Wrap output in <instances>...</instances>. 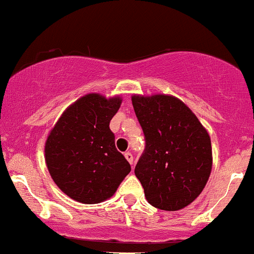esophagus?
Listing matches in <instances>:
<instances>
[{"mask_svg": "<svg viewBox=\"0 0 254 254\" xmlns=\"http://www.w3.org/2000/svg\"><path fill=\"white\" fill-rule=\"evenodd\" d=\"M124 156H125V158H127V162H129L130 163V164H134V156H132V153H131V152H129V151H127V152H125V153H124Z\"/></svg>", "mask_w": 254, "mask_h": 254, "instance_id": "34e87169", "label": "esophagus"}]
</instances>
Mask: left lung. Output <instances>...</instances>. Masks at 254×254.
I'll list each match as a JSON object with an SVG mask.
<instances>
[{"label": "left lung", "mask_w": 254, "mask_h": 254, "mask_svg": "<svg viewBox=\"0 0 254 254\" xmlns=\"http://www.w3.org/2000/svg\"><path fill=\"white\" fill-rule=\"evenodd\" d=\"M145 135V149L135 167L153 207L179 210L193 202L212 170L208 132L185 103L167 95L131 98Z\"/></svg>", "instance_id": "8db88e82"}]
</instances>
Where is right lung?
Wrapping results in <instances>:
<instances>
[{"label":"right lung","mask_w":254,"mask_h":254,"mask_svg":"<svg viewBox=\"0 0 254 254\" xmlns=\"http://www.w3.org/2000/svg\"><path fill=\"white\" fill-rule=\"evenodd\" d=\"M120 103L119 97L84 96L64 112L47 137L45 156L50 174L75 201H105L131 170L116 148V136L109 129Z\"/></svg>","instance_id":"add662e5"}]
</instances>
